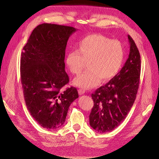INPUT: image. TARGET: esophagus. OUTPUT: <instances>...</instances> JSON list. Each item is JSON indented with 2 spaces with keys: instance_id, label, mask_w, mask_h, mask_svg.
<instances>
[{
  "instance_id": "1",
  "label": "esophagus",
  "mask_w": 159,
  "mask_h": 159,
  "mask_svg": "<svg viewBox=\"0 0 159 159\" xmlns=\"http://www.w3.org/2000/svg\"><path fill=\"white\" fill-rule=\"evenodd\" d=\"M78 93L79 95H84L85 93V90L84 89H80L78 90Z\"/></svg>"
}]
</instances>
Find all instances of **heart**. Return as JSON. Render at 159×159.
Listing matches in <instances>:
<instances>
[{"label": "heart", "mask_w": 159, "mask_h": 159, "mask_svg": "<svg viewBox=\"0 0 159 159\" xmlns=\"http://www.w3.org/2000/svg\"><path fill=\"white\" fill-rule=\"evenodd\" d=\"M125 60V49L121 42L99 34L84 38L78 44V50L69 52L66 64L73 74H79L88 62V71L76 77L74 84L83 89L97 86L101 80L107 82L121 70Z\"/></svg>", "instance_id": "heart-1"}]
</instances>
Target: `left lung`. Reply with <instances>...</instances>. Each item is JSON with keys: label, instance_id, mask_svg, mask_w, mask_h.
Returning a JSON list of instances; mask_svg holds the SVG:
<instances>
[{"label": "left lung", "instance_id": "obj_1", "mask_svg": "<svg viewBox=\"0 0 159 159\" xmlns=\"http://www.w3.org/2000/svg\"><path fill=\"white\" fill-rule=\"evenodd\" d=\"M129 57L114 78L91 94L93 107L89 124L96 131L104 133L117 128L125 119L136 99L141 74V57L132 38Z\"/></svg>", "mask_w": 159, "mask_h": 159}]
</instances>
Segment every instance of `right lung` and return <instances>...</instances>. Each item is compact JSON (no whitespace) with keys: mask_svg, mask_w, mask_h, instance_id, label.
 <instances>
[{"mask_svg":"<svg viewBox=\"0 0 159 159\" xmlns=\"http://www.w3.org/2000/svg\"><path fill=\"white\" fill-rule=\"evenodd\" d=\"M74 27L44 23L32 31L24 46L20 79L24 97L32 117L40 126L56 129L63 125L70 105L78 98L65 71V53Z\"/></svg>","mask_w":159,"mask_h":159,"instance_id":"right-lung-1","label":"right lung"}]
</instances>
